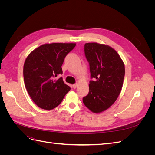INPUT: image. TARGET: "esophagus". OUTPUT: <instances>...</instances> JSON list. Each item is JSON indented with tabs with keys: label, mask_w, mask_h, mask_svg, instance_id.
Instances as JSON below:
<instances>
[{
	"label": "esophagus",
	"mask_w": 155,
	"mask_h": 155,
	"mask_svg": "<svg viewBox=\"0 0 155 155\" xmlns=\"http://www.w3.org/2000/svg\"><path fill=\"white\" fill-rule=\"evenodd\" d=\"M78 83L74 84V85H72V87H73V88H77V87H78Z\"/></svg>",
	"instance_id": "obj_1"
}]
</instances>
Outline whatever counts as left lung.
Instances as JSON below:
<instances>
[{
  "label": "left lung",
  "instance_id": "1",
  "mask_svg": "<svg viewBox=\"0 0 155 155\" xmlns=\"http://www.w3.org/2000/svg\"><path fill=\"white\" fill-rule=\"evenodd\" d=\"M91 78L88 95L83 104L94 113L104 112L114 104L122 88L125 65L117 51L110 46L97 43L85 45Z\"/></svg>",
  "mask_w": 155,
  "mask_h": 155
}]
</instances>
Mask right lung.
I'll use <instances>...</instances> for the list:
<instances>
[{
	"label": "right lung",
	"instance_id": "obj_1",
	"mask_svg": "<svg viewBox=\"0 0 155 155\" xmlns=\"http://www.w3.org/2000/svg\"><path fill=\"white\" fill-rule=\"evenodd\" d=\"M76 43H51L42 45L27 56L23 67L26 88L31 100L41 109L51 110L58 107L70 87L62 78L64 58Z\"/></svg>",
	"mask_w": 155,
	"mask_h": 155
}]
</instances>
